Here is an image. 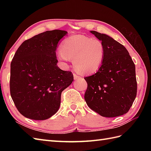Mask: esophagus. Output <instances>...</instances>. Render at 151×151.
<instances>
[{
	"label": "esophagus",
	"instance_id": "34e87169",
	"mask_svg": "<svg viewBox=\"0 0 151 151\" xmlns=\"http://www.w3.org/2000/svg\"><path fill=\"white\" fill-rule=\"evenodd\" d=\"M73 76H74V79H75V80H77V79H78V78H81V76L77 75H76V74H75V73L73 74Z\"/></svg>",
	"mask_w": 151,
	"mask_h": 151
}]
</instances>
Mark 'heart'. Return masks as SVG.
<instances>
[{"instance_id": "obj_1", "label": "heart", "mask_w": 151, "mask_h": 151, "mask_svg": "<svg viewBox=\"0 0 151 151\" xmlns=\"http://www.w3.org/2000/svg\"><path fill=\"white\" fill-rule=\"evenodd\" d=\"M58 60L66 63L73 60L78 72L91 74L100 68L104 57V46L102 41L84 35H74L64 40L62 50L56 52Z\"/></svg>"}]
</instances>
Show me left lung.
I'll list each match as a JSON object with an SVG mask.
<instances>
[{
	"label": "left lung",
	"mask_w": 151,
	"mask_h": 151,
	"mask_svg": "<svg viewBox=\"0 0 151 151\" xmlns=\"http://www.w3.org/2000/svg\"><path fill=\"white\" fill-rule=\"evenodd\" d=\"M90 32L103 43L104 57L98 71L84 78L85 101L101 116H120L129 111L136 97L135 65L123 45L106 34Z\"/></svg>",
	"instance_id": "1"
}]
</instances>
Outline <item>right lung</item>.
I'll list each match as a JSON object with an SVG mask.
<instances>
[{
  "mask_svg": "<svg viewBox=\"0 0 151 151\" xmlns=\"http://www.w3.org/2000/svg\"><path fill=\"white\" fill-rule=\"evenodd\" d=\"M65 30L46 31L24 41L11 62L10 94L25 117L45 120L55 114L62 92L73 81L70 71L57 65L58 43Z\"/></svg>",
  "mask_w": 151,
  "mask_h": 151,
  "instance_id": "obj_1",
  "label": "right lung"
}]
</instances>
